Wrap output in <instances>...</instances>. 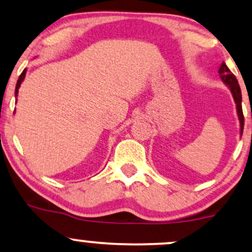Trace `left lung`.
Returning <instances> with one entry per match:
<instances>
[{
  "label": "left lung",
  "mask_w": 252,
  "mask_h": 252,
  "mask_svg": "<svg viewBox=\"0 0 252 252\" xmlns=\"http://www.w3.org/2000/svg\"><path fill=\"white\" fill-rule=\"evenodd\" d=\"M219 76H220L221 82L230 89L231 94H232L233 100L236 103V110H237V116L239 120V131H241V136L243 134V128H244V116H243V110H242V92L241 88H239L238 80L236 79V77L233 76V73L228 70L226 63H222L218 70Z\"/></svg>",
  "instance_id": "left-lung-1"
}]
</instances>
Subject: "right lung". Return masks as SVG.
<instances>
[{"label":"right lung","instance_id":"add662e5","mask_svg":"<svg viewBox=\"0 0 252 252\" xmlns=\"http://www.w3.org/2000/svg\"><path fill=\"white\" fill-rule=\"evenodd\" d=\"M26 73H27V70H24V72L21 73V76L19 77V79H17V83H16V88H15V98H16V102H17V94H19V89L20 86H21V83L25 80V77H26ZM14 114H15V111H14Z\"/></svg>","mask_w":252,"mask_h":252}]
</instances>
